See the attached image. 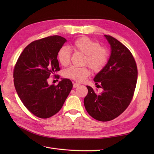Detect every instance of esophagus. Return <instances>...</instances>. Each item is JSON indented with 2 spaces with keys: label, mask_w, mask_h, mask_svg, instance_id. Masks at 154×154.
<instances>
[{
  "label": "esophagus",
  "mask_w": 154,
  "mask_h": 154,
  "mask_svg": "<svg viewBox=\"0 0 154 154\" xmlns=\"http://www.w3.org/2000/svg\"><path fill=\"white\" fill-rule=\"evenodd\" d=\"M81 85L79 83H73V88H77L78 87H79Z\"/></svg>",
  "instance_id": "esophagus-1"
}]
</instances>
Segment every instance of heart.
<instances>
[{
	"label": "heart",
	"mask_w": 154,
	"mask_h": 154,
	"mask_svg": "<svg viewBox=\"0 0 154 154\" xmlns=\"http://www.w3.org/2000/svg\"><path fill=\"white\" fill-rule=\"evenodd\" d=\"M72 47L75 50L85 55L84 63L87 64L94 71H99L105 65L108 58V53L105 48L100 46L98 42L86 36L77 38ZM71 52L67 47H62L57 53V60L61 65L67 66L70 62ZM90 74V71L86 67H77L71 66L64 72L67 78L79 82L85 80Z\"/></svg>",
	"instance_id": "heart-1"
}]
</instances>
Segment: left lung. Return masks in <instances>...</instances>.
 Wrapping results in <instances>:
<instances>
[{
	"label": "left lung",
	"mask_w": 154,
	"mask_h": 154,
	"mask_svg": "<svg viewBox=\"0 0 154 154\" xmlns=\"http://www.w3.org/2000/svg\"><path fill=\"white\" fill-rule=\"evenodd\" d=\"M104 36L110 45V55L94 77L95 84H100L98 85L103 91L96 94L92 87L87 86L84 105L93 119L106 122L119 116L128 106L134 93L138 70L128 49L110 35Z\"/></svg>",
	"instance_id": "obj_1"
}]
</instances>
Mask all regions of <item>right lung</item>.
Here are the masks:
<instances>
[{
    "mask_svg": "<svg viewBox=\"0 0 154 154\" xmlns=\"http://www.w3.org/2000/svg\"><path fill=\"white\" fill-rule=\"evenodd\" d=\"M67 42L52 35L32 42L20 55L14 69V84L20 99L28 110L41 119H48L60 110L73 88L68 79L57 85L48 84L51 74L60 70L59 50Z\"/></svg>",
    "mask_w": 154,
    "mask_h": 154,
    "instance_id": "add662e5",
    "label": "right lung"
}]
</instances>
